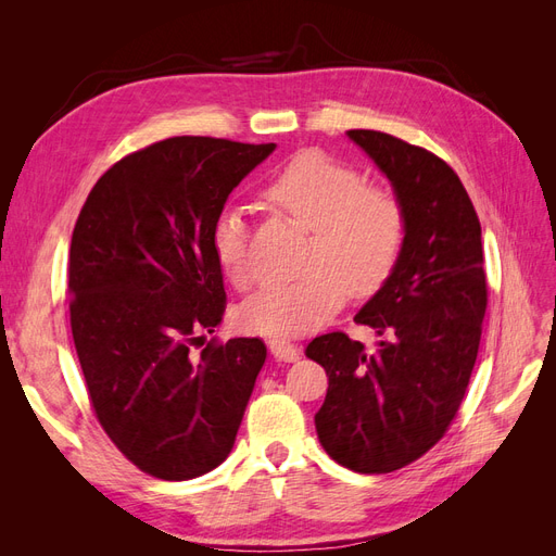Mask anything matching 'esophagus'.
<instances>
[{
	"mask_svg": "<svg viewBox=\"0 0 556 556\" xmlns=\"http://www.w3.org/2000/svg\"><path fill=\"white\" fill-rule=\"evenodd\" d=\"M268 350H271V355L278 359V362H296L301 357V348L285 341V339H271L268 341Z\"/></svg>",
	"mask_w": 556,
	"mask_h": 556,
	"instance_id": "esophagus-1",
	"label": "esophagus"
}]
</instances>
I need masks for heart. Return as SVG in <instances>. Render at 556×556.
Segmentation results:
<instances>
[{"mask_svg":"<svg viewBox=\"0 0 556 556\" xmlns=\"http://www.w3.org/2000/svg\"><path fill=\"white\" fill-rule=\"evenodd\" d=\"M264 197L276 211L311 229L292 280H268L233 311L245 333L290 339L323 327L343 306L348 288L371 294L392 274L406 239L399 199L368 188L355 166L323 153H301L268 178ZM213 255L233 288L245 290L260 271L241 208L225 206L211 231Z\"/></svg>","mask_w":556,"mask_h":556,"instance_id":"1","label":"heart"}]
</instances>
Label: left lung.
I'll return each instance as SVG.
<instances>
[{
    "mask_svg": "<svg viewBox=\"0 0 556 556\" xmlns=\"http://www.w3.org/2000/svg\"><path fill=\"white\" fill-rule=\"evenodd\" d=\"M348 139L390 180L406 239L392 274L355 315L380 336L378 348L368 352L343 331L306 348L329 376L315 429L336 464L392 473L443 439L466 394L486 308L482 231L441 157L374 129H350Z\"/></svg>",
    "mask_w": 556,
    "mask_h": 556,
    "instance_id": "left-lung-1",
    "label": "left lung"
}]
</instances>
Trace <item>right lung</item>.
I'll list each match as a JSON object with an SVG mask.
<instances>
[{
    "label": "right lung",
    "instance_id": "right-lung-1",
    "mask_svg": "<svg viewBox=\"0 0 556 556\" xmlns=\"http://www.w3.org/2000/svg\"><path fill=\"white\" fill-rule=\"evenodd\" d=\"M276 150L174 137L97 180L70 248L72 333L99 425L162 480L220 466L266 359L260 339L194 357L223 323L225 285L211 231L231 190Z\"/></svg>",
    "mask_w": 556,
    "mask_h": 556
}]
</instances>
